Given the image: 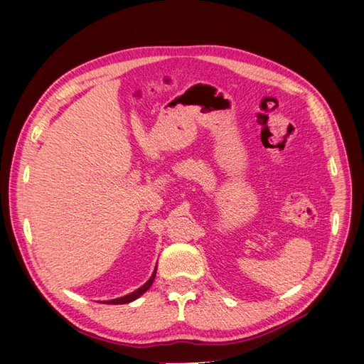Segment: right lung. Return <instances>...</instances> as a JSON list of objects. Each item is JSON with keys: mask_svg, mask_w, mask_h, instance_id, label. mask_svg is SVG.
<instances>
[{"mask_svg": "<svg viewBox=\"0 0 364 364\" xmlns=\"http://www.w3.org/2000/svg\"><path fill=\"white\" fill-rule=\"evenodd\" d=\"M155 274H156V269H155V272H153V274L150 277V279H149L144 285H142V287H139V289H138V290H135L134 293L126 294V296H123V297H118V299L105 301V304H114V305H117V304H129V302H132V301L138 299V297H139L142 293H146V291L150 289V285L153 284V279H155Z\"/></svg>", "mask_w": 364, "mask_h": 364, "instance_id": "add662e5", "label": "right lung"}]
</instances>
